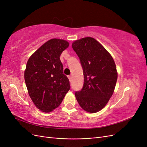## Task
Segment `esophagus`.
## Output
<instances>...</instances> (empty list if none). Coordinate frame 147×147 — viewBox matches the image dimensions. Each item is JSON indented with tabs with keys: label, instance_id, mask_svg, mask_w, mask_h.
I'll list each match as a JSON object with an SVG mask.
<instances>
[{
	"label": "esophagus",
	"instance_id": "34e87169",
	"mask_svg": "<svg viewBox=\"0 0 147 147\" xmlns=\"http://www.w3.org/2000/svg\"><path fill=\"white\" fill-rule=\"evenodd\" d=\"M68 78H69V81H70V82H72V75H69V76H68Z\"/></svg>",
	"mask_w": 147,
	"mask_h": 147
}]
</instances>
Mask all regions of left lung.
Listing matches in <instances>:
<instances>
[{"instance_id": "obj_1", "label": "left lung", "mask_w": 147, "mask_h": 147, "mask_svg": "<svg viewBox=\"0 0 147 147\" xmlns=\"http://www.w3.org/2000/svg\"><path fill=\"white\" fill-rule=\"evenodd\" d=\"M83 70L82 90L75 93L80 106L87 112L101 110L113 94L118 72L112 56L92 37H84L72 44Z\"/></svg>"}]
</instances>
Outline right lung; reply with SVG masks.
<instances>
[{
    "instance_id": "right-lung-1",
    "label": "right lung",
    "mask_w": 147,
    "mask_h": 147,
    "mask_svg": "<svg viewBox=\"0 0 147 147\" xmlns=\"http://www.w3.org/2000/svg\"><path fill=\"white\" fill-rule=\"evenodd\" d=\"M69 43L52 38L40 47L29 58L24 70L28 94L34 104L42 112L54 110L70 90L68 78L63 74L60 60L62 52Z\"/></svg>"
}]
</instances>
